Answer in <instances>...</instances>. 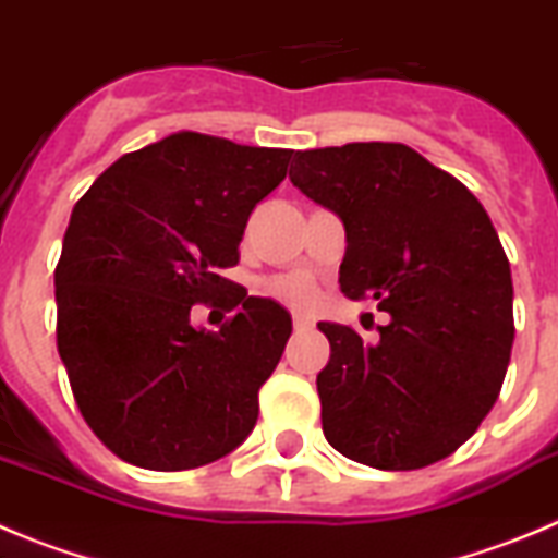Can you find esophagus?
I'll return each instance as SVG.
<instances>
[{"instance_id":"esophagus-1","label":"esophagus","mask_w":558,"mask_h":558,"mask_svg":"<svg viewBox=\"0 0 558 558\" xmlns=\"http://www.w3.org/2000/svg\"><path fill=\"white\" fill-rule=\"evenodd\" d=\"M291 325H294V330H298V333H303V330H311V319H305V316H300V314H294Z\"/></svg>"}]
</instances>
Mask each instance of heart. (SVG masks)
I'll return each mask as SVG.
<instances>
[{"instance_id": "heart-1", "label": "heart", "mask_w": 558, "mask_h": 558, "mask_svg": "<svg viewBox=\"0 0 558 558\" xmlns=\"http://www.w3.org/2000/svg\"><path fill=\"white\" fill-rule=\"evenodd\" d=\"M272 294L283 300V303L294 305V308H308L316 300L314 283L305 275H286V278H278L272 283Z\"/></svg>"}]
</instances>
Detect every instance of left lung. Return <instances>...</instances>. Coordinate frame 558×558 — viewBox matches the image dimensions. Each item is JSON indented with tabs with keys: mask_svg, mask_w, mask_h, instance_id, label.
I'll return each instance as SVG.
<instances>
[{
	"mask_svg": "<svg viewBox=\"0 0 558 558\" xmlns=\"http://www.w3.org/2000/svg\"><path fill=\"white\" fill-rule=\"evenodd\" d=\"M291 183L344 225L339 286L391 316L364 344L319 323L325 439L375 470H420L459 450L498 400L514 341L511 269L489 214L405 144L305 149Z\"/></svg>",
	"mask_w": 558,
	"mask_h": 558,
	"instance_id": "8db88e82",
	"label": "left lung"
}]
</instances>
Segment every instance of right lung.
Segmentation results:
<instances>
[{
    "label": "right lung",
    "mask_w": 558,
    "mask_h": 558,
    "mask_svg": "<svg viewBox=\"0 0 558 558\" xmlns=\"http://www.w3.org/2000/svg\"><path fill=\"white\" fill-rule=\"evenodd\" d=\"M291 149L180 133L122 155L74 205L58 269V353L85 423L119 459L174 473L235 450L291 336L269 298L219 275ZM230 288L234 319L191 323ZM216 304V301H215Z\"/></svg>",
    "instance_id": "1"
}]
</instances>
